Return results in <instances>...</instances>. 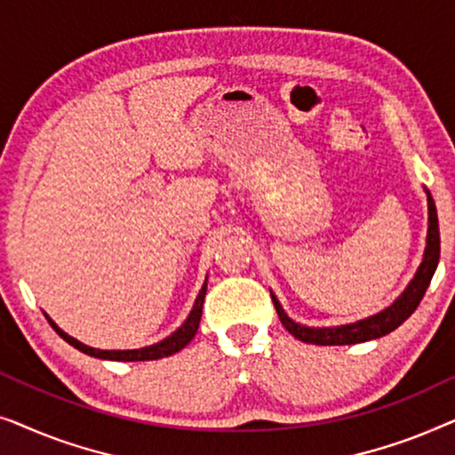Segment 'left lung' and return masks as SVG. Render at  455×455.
<instances>
[{
    "instance_id": "left-lung-1",
    "label": "left lung",
    "mask_w": 455,
    "mask_h": 455,
    "mask_svg": "<svg viewBox=\"0 0 455 455\" xmlns=\"http://www.w3.org/2000/svg\"><path fill=\"white\" fill-rule=\"evenodd\" d=\"M425 192H427V204H428V228H427L425 254H422L419 269H416L414 277L410 279L406 290H403L387 308L379 310V313L366 316V319L346 323V325L308 327V325H300V323H296L294 319H290L288 313H285L282 307V302H279L277 296L271 291V298H273V304H275L279 321H282V325L288 329V331L294 335L296 339L307 341V344H315V346L363 344V341H371V339L383 338V335L391 333L394 329L400 327L410 315L414 313L416 307H419L422 300V296H425L428 283H431L435 271H437L439 252H441L437 207H435L431 192H428L427 188H425Z\"/></svg>"
}]
</instances>
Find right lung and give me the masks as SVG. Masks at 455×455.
Masks as SVG:
<instances>
[{"label": "right lung", "mask_w": 455, "mask_h": 455, "mask_svg": "<svg viewBox=\"0 0 455 455\" xmlns=\"http://www.w3.org/2000/svg\"><path fill=\"white\" fill-rule=\"evenodd\" d=\"M204 294H207V282L203 283L201 291H198L195 304H192V310L186 316V321L180 325L176 331L167 335L165 339L157 341V344L153 346H145V347H136V350H99V347H91L83 344V341H78L76 338H72V335H68L64 329H60L55 325V321L49 319V315L45 313L49 325H52L55 331L61 339H66L68 344L76 347V350L89 354V356H95V358H101V360H117V363H136V360H159V358H165V356H172V354H176L182 350L184 346H188L192 338H195L196 331H198V323H201V316H203V302H204Z\"/></svg>", "instance_id": "add662e5"}]
</instances>
